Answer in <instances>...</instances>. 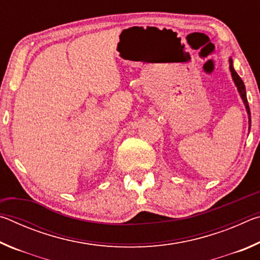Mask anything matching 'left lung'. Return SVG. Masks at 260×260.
Instances as JSON below:
<instances>
[{
	"label": "left lung",
	"instance_id": "obj_1",
	"mask_svg": "<svg viewBox=\"0 0 260 260\" xmlns=\"http://www.w3.org/2000/svg\"><path fill=\"white\" fill-rule=\"evenodd\" d=\"M230 69H231V72H232V77H233V80H234L235 85L237 87V89H239V93L241 95L242 100H243L244 105H245V109H246V112L249 114V125H251V113H250V108H249V103H248V99H246V93H245V87H244V83L242 81V79L240 78L239 74L236 73V71L233 68V61L232 59H230ZM250 128V126H249Z\"/></svg>",
	"mask_w": 260,
	"mask_h": 260
}]
</instances>
